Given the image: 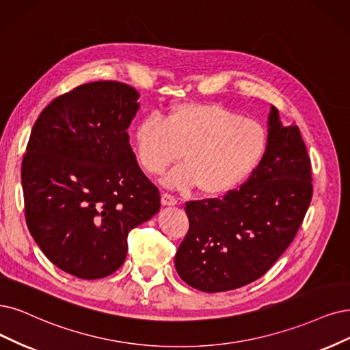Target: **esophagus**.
Returning <instances> with one entry per match:
<instances>
[{
    "label": "esophagus",
    "instance_id": "1",
    "mask_svg": "<svg viewBox=\"0 0 350 350\" xmlns=\"http://www.w3.org/2000/svg\"><path fill=\"white\" fill-rule=\"evenodd\" d=\"M161 203L164 206H174V204H177V199L173 195H170V193H163Z\"/></svg>",
    "mask_w": 350,
    "mask_h": 350
}]
</instances>
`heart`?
<instances>
[{"mask_svg": "<svg viewBox=\"0 0 350 350\" xmlns=\"http://www.w3.org/2000/svg\"><path fill=\"white\" fill-rule=\"evenodd\" d=\"M137 155L151 174H160L182 157L185 163L167 174L174 189L199 186L206 195L235 189L261 163L267 150L264 126L215 103H182L167 113L147 116L135 131Z\"/></svg>", "mask_w": 350, "mask_h": 350, "instance_id": "obj_1", "label": "heart"}]
</instances>
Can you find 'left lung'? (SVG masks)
Here are the masks:
<instances>
[{
  "instance_id": "8db88e82",
  "label": "left lung",
  "mask_w": 350,
  "mask_h": 350,
  "mask_svg": "<svg viewBox=\"0 0 350 350\" xmlns=\"http://www.w3.org/2000/svg\"><path fill=\"white\" fill-rule=\"evenodd\" d=\"M313 196L312 163L297 125L268 115L267 150L239 189L186 203L189 232L177 274L204 293L235 290L262 277L288 248Z\"/></svg>"
}]
</instances>
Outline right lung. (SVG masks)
Returning <instances> with one entry per match:
<instances>
[{"instance_id":"right-lung-1","label":"right lung","mask_w":350,"mask_h":350,"mask_svg":"<svg viewBox=\"0 0 350 350\" xmlns=\"http://www.w3.org/2000/svg\"><path fill=\"white\" fill-rule=\"evenodd\" d=\"M138 98L121 82L85 83L51 100L31 129L21 165L25 222L49 260L77 278L115 273L129 230L160 211V191L129 146Z\"/></svg>"}]
</instances>
